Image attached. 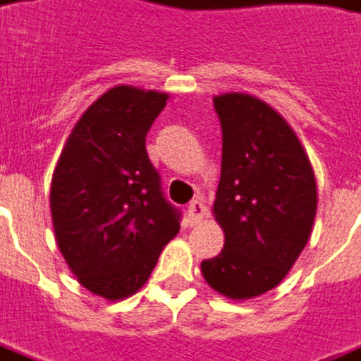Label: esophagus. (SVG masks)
<instances>
[{
    "instance_id": "1",
    "label": "esophagus",
    "mask_w": 361,
    "mask_h": 361,
    "mask_svg": "<svg viewBox=\"0 0 361 361\" xmlns=\"http://www.w3.org/2000/svg\"><path fill=\"white\" fill-rule=\"evenodd\" d=\"M188 218H190L192 224L200 222L202 218H206V206L202 204V200H192L188 204Z\"/></svg>"
}]
</instances>
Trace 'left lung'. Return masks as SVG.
<instances>
[{"label":"left lung","mask_w":361,"mask_h":361,"mask_svg":"<svg viewBox=\"0 0 361 361\" xmlns=\"http://www.w3.org/2000/svg\"><path fill=\"white\" fill-rule=\"evenodd\" d=\"M222 173L214 200L224 250L204 259L206 283L233 300L275 289L299 259L317 216V178L299 137L265 102L220 94Z\"/></svg>","instance_id":"1"}]
</instances>
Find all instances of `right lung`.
Instances as JSON below:
<instances>
[{"label":"right lung","mask_w":361,"mask_h":361,"mask_svg":"<svg viewBox=\"0 0 361 361\" xmlns=\"http://www.w3.org/2000/svg\"><path fill=\"white\" fill-rule=\"evenodd\" d=\"M169 94L116 86L76 121L51 183L62 257L82 287L108 300L137 293L180 230L145 149Z\"/></svg>","instance_id":"1"}]
</instances>
